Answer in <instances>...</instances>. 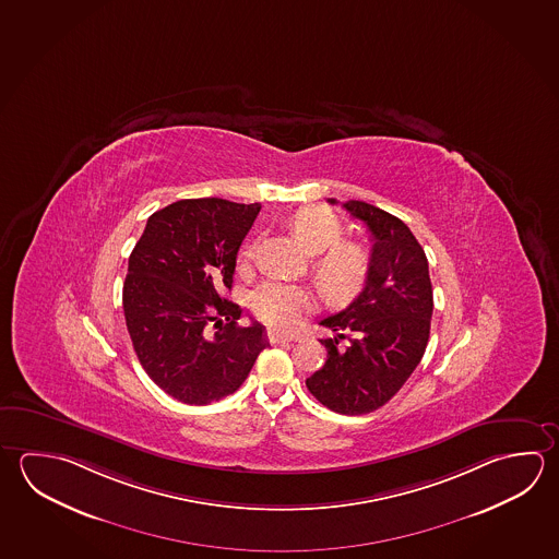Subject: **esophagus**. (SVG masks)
<instances>
[{"mask_svg":"<svg viewBox=\"0 0 559 559\" xmlns=\"http://www.w3.org/2000/svg\"><path fill=\"white\" fill-rule=\"evenodd\" d=\"M294 338V335H282V333H277V331H267V341H270L272 345H280V343H292Z\"/></svg>","mask_w":559,"mask_h":559,"instance_id":"1","label":"esophagus"}]
</instances>
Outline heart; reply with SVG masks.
Listing matches in <instances>:
<instances>
[{"label": "heart", "mask_w": 559, "mask_h": 559, "mask_svg": "<svg viewBox=\"0 0 559 559\" xmlns=\"http://www.w3.org/2000/svg\"><path fill=\"white\" fill-rule=\"evenodd\" d=\"M292 230L309 254L317 255L313 275L329 301L353 299L366 284L370 254L362 243L341 242L343 226L335 214L323 206H304L292 218ZM252 246L246 248V254ZM255 316L267 325L294 329L316 305L313 294L304 285L265 282L250 297Z\"/></svg>", "instance_id": "b5f03b06"}]
</instances>
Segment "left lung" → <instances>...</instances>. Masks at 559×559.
<instances>
[{"label":"left lung","instance_id":"left-lung-1","mask_svg":"<svg viewBox=\"0 0 559 559\" xmlns=\"http://www.w3.org/2000/svg\"><path fill=\"white\" fill-rule=\"evenodd\" d=\"M343 209L370 233V272L355 301L321 321L335 336L321 338L325 365L305 384L336 414L360 416L396 396L419 365L429 341L433 289L426 252L406 224L362 201Z\"/></svg>","mask_w":559,"mask_h":559}]
</instances>
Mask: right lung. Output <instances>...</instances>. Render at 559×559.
I'll return each mask as SVG.
<instances>
[{"label":"right lung","instance_id":"add662e5","mask_svg":"<svg viewBox=\"0 0 559 559\" xmlns=\"http://www.w3.org/2000/svg\"><path fill=\"white\" fill-rule=\"evenodd\" d=\"M260 209L177 201L147 218L130 255L122 301L133 350L153 382L189 406L234 394L267 346L264 326L238 325L242 309L223 297Z\"/></svg>","mask_w":559,"mask_h":559}]
</instances>
